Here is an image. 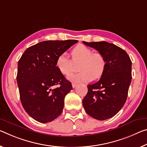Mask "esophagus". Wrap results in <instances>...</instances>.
Here are the masks:
<instances>
[{"mask_svg": "<svg viewBox=\"0 0 147 147\" xmlns=\"http://www.w3.org/2000/svg\"><path fill=\"white\" fill-rule=\"evenodd\" d=\"M76 86H77V84H76V83H74V82L72 83V86H73V88H75Z\"/></svg>", "mask_w": 147, "mask_h": 147, "instance_id": "obj_1", "label": "esophagus"}]
</instances>
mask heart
Masks as SVG:
<instances>
[{
	"instance_id": "obj_1",
	"label": "heart",
	"mask_w": 147,
	"mask_h": 147,
	"mask_svg": "<svg viewBox=\"0 0 147 147\" xmlns=\"http://www.w3.org/2000/svg\"><path fill=\"white\" fill-rule=\"evenodd\" d=\"M71 59L65 53L58 55L55 66L59 73L69 75L73 73L74 64L78 65L77 74H71L68 79L74 82H88L101 77L106 67V60L100 53H94L92 49L83 44H79L71 52Z\"/></svg>"
}]
</instances>
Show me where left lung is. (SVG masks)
<instances>
[{"label":"left lung","mask_w":147,"mask_h":147,"mask_svg":"<svg viewBox=\"0 0 147 147\" xmlns=\"http://www.w3.org/2000/svg\"><path fill=\"white\" fill-rule=\"evenodd\" d=\"M101 53L106 60L98 82L88 86L82 101L88 115L98 120L113 117L124 105L131 81V61L125 51L107 42H83Z\"/></svg>","instance_id":"left-lung-1"}]
</instances>
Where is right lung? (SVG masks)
Here are the masks:
<instances>
[{
	"label": "right lung",
	"mask_w": 147,
	"mask_h": 147,
	"mask_svg": "<svg viewBox=\"0 0 147 147\" xmlns=\"http://www.w3.org/2000/svg\"><path fill=\"white\" fill-rule=\"evenodd\" d=\"M76 40L43 41L28 48L18 61L17 82L25 111L41 123L61 115L71 82L59 73L55 61Z\"/></svg>",
	"instance_id": "right-lung-1"
}]
</instances>
